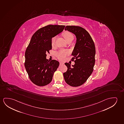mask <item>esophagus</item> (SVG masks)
I'll use <instances>...</instances> for the list:
<instances>
[{"label": "esophagus", "instance_id": "34e87169", "mask_svg": "<svg viewBox=\"0 0 124 124\" xmlns=\"http://www.w3.org/2000/svg\"><path fill=\"white\" fill-rule=\"evenodd\" d=\"M63 64H64V63H62V62H60V66L63 65Z\"/></svg>", "mask_w": 124, "mask_h": 124}]
</instances>
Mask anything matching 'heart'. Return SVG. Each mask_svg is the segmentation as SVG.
Masks as SVG:
<instances>
[{
	"label": "heart",
	"instance_id": "heart-1",
	"mask_svg": "<svg viewBox=\"0 0 124 124\" xmlns=\"http://www.w3.org/2000/svg\"><path fill=\"white\" fill-rule=\"evenodd\" d=\"M63 37L65 39V40H66L67 41L70 39L73 38V36L72 34L68 31H66L65 32H63ZM55 40H56V38H55V37H54L53 38H52V40H51V45L52 47H54L55 46ZM68 54V52L67 51H61L56 54V56L59 60L62 61L65 59L66 57Z\"/></svg>",
	"mask_w": 124,
	"mask_h": 124
}]
</instances>
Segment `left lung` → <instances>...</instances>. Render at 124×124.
Instances as JSON below:
<instances>
[{
    "instance_id": "left-lung-1",
    "label": "left lung",
    "mask_w": 124,
    "mask_h": 124,
    "mask_svg": "<svg viewBox=\"0 0 124 124\" xmlns=\"http://www.w3.org/2000/svg\"><path fill=\"white\" fill-rule=\"evenodd\" d=\"M65 30L74 33L77 39L71 59L75 63L71 66L69 63H65L67 70L63 73V77L67 84L78 87L84 84L93 71L95 62V45L89 33L82 27L67 26Z\"/></svg>"
}]
</instances>
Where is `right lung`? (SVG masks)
<instances>
[{
  "label": "right lung",
  "mask_w": 124,
  "mask_h": 124,
  "mask_svg": "<svg viewBox=\"0 0 124 124\" xmlns=\"http://www.w3.org/2000/svg\"><path fill=\"white\" fill-rule=\"evenodd\" d=\"M65 27L47 25L39 29L32 35L25 51L24 66L30 80L36 85L43 86L52 82L59 62L46 59V54L52 49V38L62 32Z\"/></svg>",
  "instance_id": "1"
}]
</instances>
